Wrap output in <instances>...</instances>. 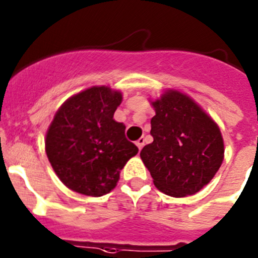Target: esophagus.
<instances>
[{
  "instance_id": "esophagus-1",
  "label": "esophagus",
  "mask_w": 258,
  "mask_h": 258,
  "mask_svg": "<svg viewBox=\"0 0 258 258\" xmlns=\"http://www.w3.org/2000/svg\"><path fill=\"white\" fill-rule=\"evenodd\" d=\"M145 142H146L145 138H139L136 143L137 147H138L139 150H142V148H143V146H145Z\"/></svg>"
}]
</instances>
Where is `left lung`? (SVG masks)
<instances>
[{
    "mask_svg": "<svg viewBox=\"0 0 258 258\" xmlns=\"http://www.w3.org/2000/svg\"><path fill=\"white\" fill-rule=\"evenodd\" d=\"M153 142L141 158L160 192L180 198L196 195L212 180L224 160L220 127L193 98L167 89L151 101Z\"/></svg>",
    "mask_w": 258,
    "mask_h": 258,
    "instance_id": "obj_1",
    "label": "left lung"
}]
</instances>
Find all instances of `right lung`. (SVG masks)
I'll list each match as a JSON object with an SVG mask.
<instances>
[{"label": "right lung", "mask_w": 258, "mask_h": 258, "mask_svg": "<svg viewBox=\"0 0 258 258\" xmlns=\"http://www.w3.org/2000/svg\"><path fill=\"white\" fill-rule=\"evenodd\" d=\"M122 93L94 86L65 101L46 133V153L61 181L91 197L107 195L138 147L125 137V125L113 119Z\"/></svg>", "instance_id": "right-lung-1"}]
</instances>
